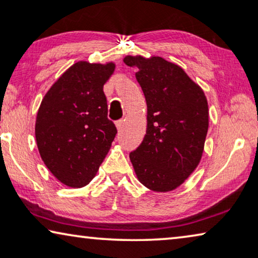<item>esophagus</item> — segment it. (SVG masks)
<instances>
[{"mask_svg":"<svg viewBox=\"0 0 258 258\" xmlns=\"http://www.w3.org/2000/svg\"><path fill=\"white\" fill-rule=\"evenodd\" d=\"M123 125H124V119H119V121L116 122V128H117L118 132H121Z\"/></svg>","mask_w":258,"mask_h":258,"instance_id":"esophagus-1","label":"esophagus"}]
</instances>
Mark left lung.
<instances>
[{
	"mask_svg": "<svg viewBox=\"0 0 258 258\" xmlns=\"http://www.w3.org/2000/svg\"><path fill=\"white\" fill-rule=\"evenodd\" d=\"M137 67L136 80L147 101V133L129 157L148 189L171 191L191 175L202 157L209 109L202 88L175 63L160 56H125Z\"/></svg>",
	"mask_w": 258,
	"mask_h": 258,
	"instance_id": "left-lung-1",
	"label": "left lung"
}]
</instances>
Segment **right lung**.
Instances as JSON below:
<instances>
[{
  "label": "right lung",
  "mask_w": 258,
  "mask_h": 258,
  "mask_svg": "<svg viewBox=\"0 0 258 258\" xmlns=\"http://www.w3.org/2000/svg\"><path fill=\"white\" fill-rule=\"evenodd\" d=\"M114 70L112 62H77L52 84L38 108L35 136L41 158L70 188H82L95 177L117 134L103 93Z\"/></svg>",
  "instance_id": "right-lung-1"
}]
</instances>
